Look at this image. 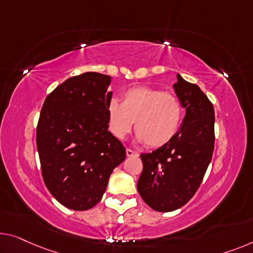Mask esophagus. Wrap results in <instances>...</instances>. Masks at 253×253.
Wrapping results in <instances>:
<instances>
[{"instance_id": "esophagus-1", "label": "esophagus", "mask_w": 253, "mask_h": 253, "mask_svg": "<svg viewBox=\"0 0 253 253\" xmlns=\"http://www.w3.org/2000/svg\"><path fill=\"white\" fill-rule=\"evenodd\" d=\"M126 156L128 157V158H137L139 154L136 152V151H133V150H130V149H127L126 150Z\"/></svg>"}]
</instances>
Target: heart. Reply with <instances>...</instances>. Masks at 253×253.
<instances>
[{"instance_id": "obj_1", "label": "heart", "mask_w": 253, "mask_h": 253, "mask_svg": "<svg viewBox=\"0 0 253 253\" xmlns=\"http://www.w3.org/2000/svg\"><path fill=\"white\" fill-rule=\"evenodd\" d=\"M107 116L109 130L116 138H125L135 122L137 141L156 149L176 136L184 111L178 97L172 93L137 86L123 93L122 103L112 99L107 105Z\"/></svg>"}]
</instances>
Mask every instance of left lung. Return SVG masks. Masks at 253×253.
<instances>
[{"mask_svg": "<svg viewBox=\"0 0 253 253\" xmlns=\"http://www.w3.org/2000/svg\"><path fill=\"white\" fill-rule=\"evenodd\" d=\"M174 89L186 114L176 136L141 154L137 191L153 210L168 212L190 201L202 183L214 145L213 105L198 85L177 74Z\"/></svg>", "mask_w": 253, "mask_h": 253, "instance_id": "8db88e82", "label": "left lung"}]
</instances>
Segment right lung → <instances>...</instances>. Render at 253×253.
Returning a JSON list of instances; mask_svg holds the SVG:
<instances>
[{
	"instance_id": "right-lung-1",
	"label": "right lung",
	"mask_w": 253,
	"mask_h": 253,
	"mask_svg": "<svg viewBox=\"0 0 253 253\" xmlns=\"http://www.w3.org/2000/svg\"><path fill=\"white\" fill-rule=\"evenodd\" d=\"M111 77L68 78L44 101L36 130L42 176L62 206L88 210L102 199L109 177L125 160L123 143L108 130Z\"/></svg>"
}]
</instances>
